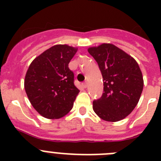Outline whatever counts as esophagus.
Returning <instances> with one entry per match:
<instances>
[{"label": "esophagus", "mask_w": 161, "mask_h": 161, "mask_svg": "<svg viewBox=\"0 0 161 161\" xmlns=\"http://www.w3.org/2000/svg\"><path fill=\"white\" fill-rule=\"evenodd\" d=\"M82 86H83L84 88H87V86H88V83H87V81L84 82V83L82 84Z\"/></svg>", "instance_id": "obj_1"}]
</instances>
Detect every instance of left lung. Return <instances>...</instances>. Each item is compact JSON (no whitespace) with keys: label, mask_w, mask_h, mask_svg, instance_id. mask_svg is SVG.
<instances>
[{"label":"left lung","mask_w":161,"mask_h":161,"mask_svg":"<svg viewBox=\"0 0 161 161\" xmlns=\"http://www.w3.org/2000/svg\"><path fill=\"white\" fill-rule=\"evenodd\" d=\"M88 52L97 61L103 78L104 93L93 102V110L105 121L122 120L135 109L143 91L139 64L113 44L103 43Z\"/></svg>","instance_id":"1"}]
</instances>
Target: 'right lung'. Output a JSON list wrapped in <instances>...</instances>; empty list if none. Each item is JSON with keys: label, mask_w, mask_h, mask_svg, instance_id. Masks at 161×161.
I'll use <instances>...</instances> for the list:
<instances>
[{"label": "right lung", "mask_w": 161, "mask_h": 161, "mask_svg": "<svg viewBox=\"0 0 161 161\" xmlns=\"http://www.w3.org/2000/svg\"><path fill=\"white\" fill-rule=\"evenodd\" d=\"M77 49L55 45L33 60L25 74V90L33 107L42 116L54 119L72 109L80 90L68 64Z\"/></svg>", "instance_id": "right-lung-1"}]
</instances>
